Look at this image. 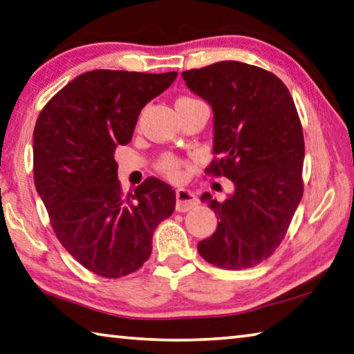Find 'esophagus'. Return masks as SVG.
I'll use <instances>...</instances> for the list:
<instances>
[{"mask_svg":"<svg viewBox=\"0 0 354 354\" xmlns=\"http://www.w3.org/2000/svg\"><path fill=\"white\" fill-rule=\"evenodd\" d=\"M198 205V198L194 192L189 189H178L176 190V210L187 212Z\"/></svg>","mask_w":354,"mask_h":354,"instance_id":"esophagus-1","label":"esophagus"}]
</instances>
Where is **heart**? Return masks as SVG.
<instances>
[{
  "label": "heart",
  "instance_id": "1",
  "mask_svg": "<svg viewBox=\"0 0 354 354\" xmlns=\"http://www.w3.org/2000/svg\"><path fill=\"white\" fill-rule=\"evenodd\" d=\"M179 100H192L187 97H183ZM159 169L162 173H165L167 176L170 179H179L181 178V164H179V160L175 159L173 156H165L162 160L159 162Z\"/></svg>",
  "mask_w": 354,
  "mask_h": 354
}]
</instances>
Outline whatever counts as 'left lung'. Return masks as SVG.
<instances>
[{
    "label": "left lung",
    "instance_id": "1",
    "mask_svg": "<svg viewBox=\"0 0 354 354\" xmlns=\"http://www.w3.org/2000/svg\"><path fill=\"white\" fill-rule=\"evenodd\" d=\"M183 79L214 111L216 160L205 171L234 183L223 203L201 195L220 221L198 252L220 268L255 266L283 240L304 195L305 144L294 100L279 77L241 62L184 71Z\"/></svg>",
    "mask_w": 354,
    "mask_h": 354
}]
</instances>
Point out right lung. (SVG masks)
<instances>
[{"label": "right lung", "instance_id": "obj_1", "mask_svg": "<svg viewBox=\"0 0 354 354\" xmlns=\"http://www.w3.org/2000/svg\"><path fill=\"white\" fill-rule=\"evenodd\" d=\"M176 75L89 71L62 88L37 119L35 189L63 248L102 277L142 266L156 226L175 210V190L158 178L122 195L114 150L130 142L142 108Z\"/></svg>", "mask_w": 354, "mask_h": 354}]
</instances>
